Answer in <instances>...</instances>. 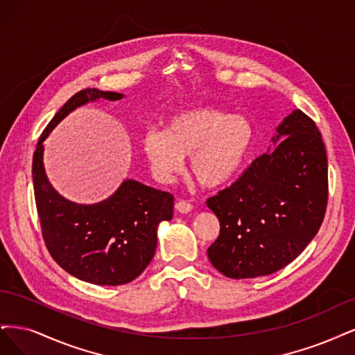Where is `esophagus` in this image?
<instances>
[{
    "mask_svg": "<svg viewBox=\"0 0 355 355\" xmlns=\"http://www.w3.org/2000/svg\"><path fill=\"white\" fill-rule=\"evenodd\" d=\"M193 208V205L189 203L187 200H178L175 203V209L180 212V214H189Z\"/></svg>",
    "mask_w": 355,
    "mask_h": 355,
    "instance_id": "1",
    "label": "esophagus"
}]
</instances>
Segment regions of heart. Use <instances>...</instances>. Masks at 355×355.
Returning <instances> with one entry per match:
<instances>
[{
    "label": "heart",
    "mask_w": 355,
    "mask_h": 355,
    "mask_svg": "<svg viewBox=\"0 0 355 355\" xmlns=\"http://www.w3.org/2000/svg\"><path fill=\"white\" fill-rule=\"evenodd\" d=\"M254 140L252 123L243 115L215 107H193L171 118L165 131L150 130L141 147L153 177L169 182L184 168L200 186L214 189L230 181L243 165Z\"/></svg>",
    "instance_id": "heart-1"
}]
</instances>
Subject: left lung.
Returning <instances> with one entry per match:
<instances>
[{
	"label": "left lung",
	"mask_w": 355,
	"mask_h": 355,
	"mask_svg": "<svg viewBox=\"0 0 355 355\" xmlns=\"http://www.w3.org/2000/svg\"><path fill=\"white\" fill-rule=\"evenodd\" d=\"M276 131L272 143L282 141L207 200L220 220L208 258L225 277L276 272L302 252L323 223L329 187L322 134L300 109Z\"/></svg>",
	"instance_id": "obj_1"
}]
</instances>
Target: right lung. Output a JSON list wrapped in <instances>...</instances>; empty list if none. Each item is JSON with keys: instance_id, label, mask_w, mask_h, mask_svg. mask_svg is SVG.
Wrapping results in <instances>:
<instances>
[{"instance_id": "obj_1", "label": "right lung", "mask_w": 355, "mask_h": 355, "mask_svg": "<svg viewBox=\"0 0 355 355\" xmlns=\"http://www.w3.org/2000/svg\"><path fill=\"white\" fill-rule=\"evenodd\" d=\"M122 97L97 88L79 91L42 131L32 162L37 211L50 255L73 277L103 286L130 283L150 264L157 245V225L173 218L174 196L135 180H125L103 202L79 205L67 200L53 189L45 175L42 143L78 106L98 98Z\"/></svg>"}]
</instances>
